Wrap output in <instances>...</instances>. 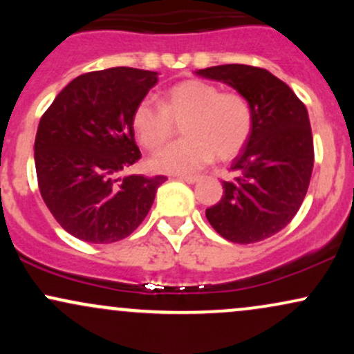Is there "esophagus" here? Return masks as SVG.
I'll list each match as a JSON object with an SVG mask.
<instances>
[{"mask_svg":"<svg viewBox=\"0 0 354 354\" xmlns=\"http://www.w3.org/2000/svg\"><path fill=\"white\" fill-rule=\"evenodd\" d=\"M176 178H178V180H180V181L188 183V185H194V183L200 180V178H198V176H189V174H178Z\"/></svg>","mask_w":354,"mask_h":354,"instance_id":"obj_1","label":"esophagus"}]
</instances>
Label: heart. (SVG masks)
Listing matches in <instances>:
<instances>
[{
    "label": "heart",
    "mask_w": 354,
    "mask_h": 354,
    "mask_svg": "<svg viewBox=\"0 0 354 354\" xmlns=\"http://www.w3.org/2000/svg\"><path fill=\"white\" fill-rule=\"evenodd\" d=\"M185 140L166 146L151 160L156 171L189 174L214 156L226 161L245 148L253 131L251 103L239 93H221L216 84L188 80L165 93L161 104L146 98L133 115V128L149 151L160 149L181 124Z\"/></svg>",
    "instance_id": "heart-1"
}]
</instances>
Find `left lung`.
<instances>
[{
    "label": "left lung",
    "mask_w": 354,
    "mask_h": 354,
    "mask_svg": "<svg viewBox=\"0 0 354 354\" xmlns=\"http://www.w3.org/2000/svg\"><path fill=\"white\" fill-rule=\"evenodd\" d=\"M196 75L230 84L246 96L254 115L250 140L231 163L234 178L223 181L221 200L206 209V218L228 241H263L295 218L310 186L315 151L306 106L263 68L221 64Z\"/></svg>",
    "instance_id": "left-lung-1"
}]
</instances>
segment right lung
Returning <instances> with one entry per match:
<instances>
[{"instance_id": "right-lung-1", "label": "right lung", "mask_w": 354, "mask_h": 354, "mask_svg": "<svg viewBox=\"0 0 354 354\" xmlns=\"http://www.w3.org/2000/svg\"><path fill=\"white\" fill-rule=\"evenodd\" d=\"M156 71L109 68L66 84L41 116L35 140L39 193L61 228L106 245L135 231L166 176L118 173L141 158L133 115Z\"/></svg>"}]
</instances>
